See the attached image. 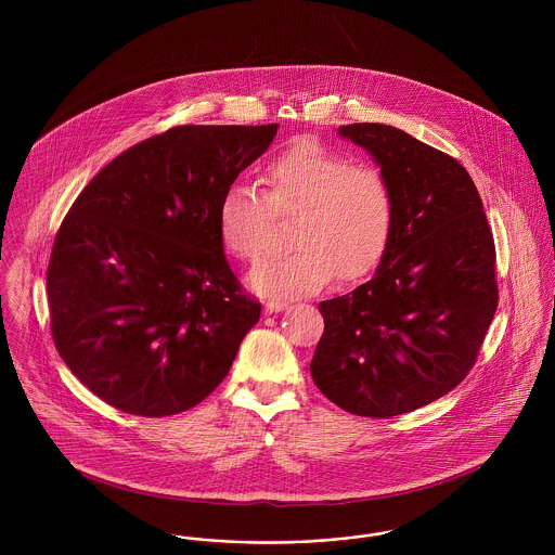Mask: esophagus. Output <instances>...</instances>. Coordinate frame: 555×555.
Here are the masks:
<instances>
[{
	"instance_id": "1",
	"label": "esophagus",
	"mask_w": 555,
	"mask_h": 555,
	"mask_svg": "<svg viewBox=\"0 0 555 555\" xmlns=\"http://www.w3.org/2000/svg\"><path fill=\"white\" fill-rule=\"evenodd\" d=\"M287 301H281V299H270V301H266L264 304V312L266 314H276V312H283V310H287Z\"/></svg>"
}]
</instances>
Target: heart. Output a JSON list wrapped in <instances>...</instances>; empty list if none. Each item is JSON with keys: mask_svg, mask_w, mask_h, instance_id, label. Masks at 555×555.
<instances>
[{"mask_svg": "<svg viewBox=\"0 0 555 555\" xmlns=\"http://www.w3.org/2000/svg\"><path fill=\"white\" fill-rule=\"evenodd\" d=\"M266 193L247 183L227 186L216 214L222 247L254 262L264 251L274 214H295V249L249 274L266 297H299L326 287L335 274L358 281L385 258L396 233V195L383 172L356 168L314 139H299L268 162Z\"/></svg>", "mask_w": 555, "mask_h": 555, "instance_id": "1", "label": "heart"}]
</instances>
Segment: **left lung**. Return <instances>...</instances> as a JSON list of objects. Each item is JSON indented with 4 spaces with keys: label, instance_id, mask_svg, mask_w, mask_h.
<instances>
[{
    "label": "left lung",
    "instance_id": "1",
    "mask_svg": "<svg viewBox=\"0 0 555 555\" xmlns=\"http://www.w3.org/2000/svg\"><path fill=\"white\" fill-rule=\"evenodd\" d=\"M339 134L396 195V233L369 283L320 301L318 389L349 414L391 418L449 393L475 366L498 310L495 243L466 168L389 125Z\"/></svg>",
    "mask_w": 555,
    "mask_h": 555
}]
</instances>
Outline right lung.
<instances>
[{"label":"right lung","instance_id":"right-lung-1","mask_svg":"<svg viewBox=\"0 0 555 555\" xmlns=\"http://www.w3.org/2000/svg\"><path fill=\"white\" fill-rule=\"evenodd\" d=\"M276 129L175 127L112 159L66 214L48 266L53 344L116 410L162 418L197 405L260 320L216 214Z\"/></svg>","mask_w":555,"mask_h":555}]
</instances>
